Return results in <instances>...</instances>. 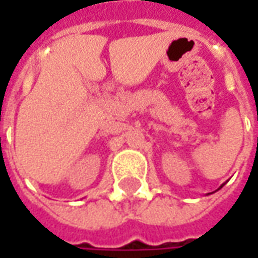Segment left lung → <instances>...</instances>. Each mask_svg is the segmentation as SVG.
<instances>
[{"mask_svg":"<svg viewBox=\"0 0 258 258\" xmlns=\"http://www.w3.org/2000/svg\"><path fill=\"white\" fill-rule=\"evenodd\" d=\"M221 186H222V185H221ZM221 186H220V188H221Z\"/></svg>","mask_w":258,"mask_h":258,"instance_id":"1","label":"left lung"}]
</instances>
